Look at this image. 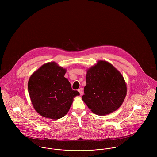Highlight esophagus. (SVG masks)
Listing matches in <instances>:
<instances>
[{"label": "esophagus", "mask_w": 157, "mask_h": 157, "mask_svg": "<svg viewBox=\"0 0 157 157\" xmlns=\"http://www.w3.org/2000/svg\"><path fill=\"white\" fill-rule=\"evenodd\" d=\"M78 92H80V94L81 95H83V89H82V88H80V89H78Z\"/></svg>", "instance_id": "34e87169"}]
</instances>
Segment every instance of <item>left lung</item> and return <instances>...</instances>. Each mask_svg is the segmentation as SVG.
Segmentation results:
<instances>
[{"mask_svg": "<svg viewBox=\"0 0 157 157\" xmlns=\"http://www.w3.org/2000/svg\"><path fill=\"white\" fill-rule=\"evenodd\" d=\"M86 82L82 100L97 115H105L117 110L126 96L123 75L106 61L99 60L87 70Z\"/></svg>", "mask_w": 157, "mask_h": 157, "instance_id": "8db88e82", "label": "left lung"}]
</instances>
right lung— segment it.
Wrapping results in <instances>:
<instances>
[{
	"mask_svg": "<svg viewBox=\"0 0 157 157\" xmlns=\"http://www.w3.org/2000/svg\"><path fill=\"white\" fill-rule=\"evenodd\" d=\"M66 69L55 62L43 65L30 77L28 88L35 110L45 118L57 120L67 113L77 90L64 77Z\"/></svg>",
	"mask_w": 157,
	"mask_h": 157,
	"instance_id": "add662e5",
	"label": "right lung"
}]
</instances>
